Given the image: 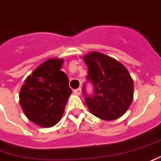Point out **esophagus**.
Masks as SVG:
<instances>
[{
	"mask_svg": "<svg viewBox=\"0 0 161 161\" xmlns=\"http://www.w3.org/2000/svg\"><path fill=\"white\" fill-rule=\"evenodd\" d=\"M74 94H76V95H80L81 92H82V90H81V88H78L77 89V90H74Z\"/></svg>",
	"mask_w": 161,
	"mask_h": 161,
	"instance_id": "obj_1",
	"label": "esophagus"
}]
</instances>
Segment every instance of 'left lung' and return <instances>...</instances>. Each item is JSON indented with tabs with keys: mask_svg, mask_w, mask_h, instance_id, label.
I'll return each mask as SVG.
<instances>
[{
	"mask_svg": "<svg viewBox=\"0 0 161 161\" xmlns=\"http://www.w3.org/2000/svg\"><path fill=\"white\" fill-rule=\"evenodd\" d=\"M88 67L87 78L94 95L85 97V104L94 116L115 120L126 112L133 99V80L127 69L112 57L97 51L83 57Z\"/></svg>",
	"mask_w": 161,
	"mask_h": 161,
	"instance_id": "1",
	"label": "left lung"
}]
</instances>
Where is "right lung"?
<instances>
[{
  "instance_id": "right-lung-1",
  "label": "right lung",
  "mask_w": 161,
  "mask_h": 161,
  "mask_svg": "<svg viewBox=\"0 0 161 161\" xmlns=\"http://www.w3.org/2000/svg\"><path fill=\"white\" fill-rule=\"evenodd\" d=\"M64 60L49 58L28 76L19 94L26 117L41 127H51L61 119L71 89L62 71Z\"/></svg>"
}]
</instances>
